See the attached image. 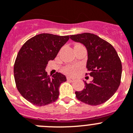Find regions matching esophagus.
Wrapping results in <instances>:
<instances>
[{"label":"esophagus","mask_w":133,"mask_h":133,"mask_svg":"<svg viewBox=\"0 0 133 133\" xmlns=\"http://www.w3.org/2000/svg\"><path fill=\"white\" fill-rule=\"evenodd\" d=\"M67 79H68V81H71V82H74V81H75V79L71 78V77H67Z\"/></svg>","instance_id":"34e87169"}]
</instances>
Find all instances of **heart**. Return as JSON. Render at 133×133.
<instances>
[{"instance_id":"1","label":"heart","mask_w":133,"mask_h":133,"mask_svg":"<svg viewBox=\"0 0 133 133\" xmlns=\"http://www.w3.org/2000/svg\"><path fill=\"white\" fill-rule=\"evenodd\" d=\"M80 69V67L77 65H67L64 67L63 69V71L65 74L70 75H74L79 72Z\"/></svg>"}]
</instances>
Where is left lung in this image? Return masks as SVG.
Listing matches in <instances>:
<instances>
[{
    "label": "left lung",
    "instance_id": "1",
    "mask_svg": "<svg viewBox=\"0 0 133 133\" xmlns=\"http://www.w3.org/2000/svg\"><path fill=\"white\" fill-rule=\"evenodd\" d=\"M70 38L87 48L88 73L85 75L93 77L91 83L85 81V89L75 91V96L79 101L90 105L106 102L121 83L122 64L115 49L108 42L91 33L71 35Z\"/></svg>",
    "mask_w": 133,
    "mask_h": 133
}]
</instances>
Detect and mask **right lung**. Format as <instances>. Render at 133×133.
I'll return each mask as SVG.
<instances>
[{
  "label": "right lung",
  "mask_w": 133,
  "mask_h": 133,
  "mask_svg": "<svg viewBox=\"0 0 133 133\" xmlns=\"http://www.w3.org/2000/svg\"><path fill=\"white\" fill-rule=\"evenodd\" d=\"M69 39V36L38 34L19 50L14 65V80L19 93L33 105L44 106L58 99L59 87L66 77L58 72L49 76L45 69Z\"/></svg>",
  "instance_id": "right-lung-1"
}]
</instances>
